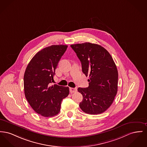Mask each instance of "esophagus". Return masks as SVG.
<instances>
[{
    "label": "esophagus",
    "instance_id": "esophagus-1",
    "mask_svg": "<svg viewBox=\"0 0 147 147\" xmlns=\"http://www.w3.org/2000/svg\"><path fill=\"white\" fill-rule=\"evenodd\" d=\"M69 90L70 93H75L77 91V88H70Z\"/></svg>",
    "mask_w": 147,
    "mask_h": 147
}]
</instances>
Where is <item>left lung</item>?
<instances>
[{"label":"left lung","instance_id":"obj_1","mask_svg":"<svg viewBox=\"0 0 147 147\" xmlns=\"http://www.w3.org/2000/svg\"><path fill=\"white\" fill-rule=\"evenodd\" d=\"M81 61L82 71L89 76V86L78 88L83 95L80 109L89 114L104 112L118 90V73L112 56L103 47L90 43L70 45Z\"/></svg>","mask_w":147,"mask_h":147}]
</instances>
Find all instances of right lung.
I'll return each instance as SVG.
<instances>
[{
    "instance_id": "add662e5",
    "label": "right lung",
    "mask_w": 147,
    "mask_h": 147,
    "mask_svg": "<svg viewBox=\"0 0 147 147\" xmlns=\"http://www.w3.org/2000/svg\"><path fill=\"white\" fill-rule=\"evenodd\" d=\"M66 45H53L38 52L27 65L24 75L26 100L35 112L45 117L57 115L69 88L54 84L53 77Z\"/></svg>"
}]
</instances>
